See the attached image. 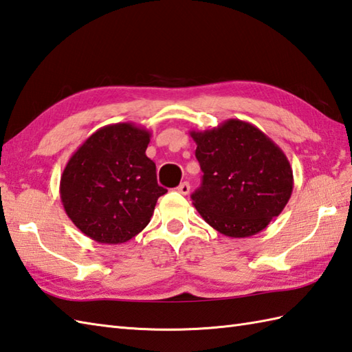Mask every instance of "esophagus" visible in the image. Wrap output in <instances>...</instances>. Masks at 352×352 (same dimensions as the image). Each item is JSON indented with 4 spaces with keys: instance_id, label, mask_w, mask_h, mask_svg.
<instances>
[{
    "instance_id": "34e87169",
    "label": "esophagus",
    "mask_w": 352,
    "mask_h": 352,
    "mask_svg": "<svg viewBox=\"0 0 352 352\" xmlns=\"http://www.w3.org/2000/svg\"><path fill=\"white\" fill-rule=\"evenodd\" d=\"M177 192H181L182 196H186L190 192V184L188 182H182L181 185L177 186Z\"/></svg>"
}]
</instances>
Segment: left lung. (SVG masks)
<instances>
[{
    "label": "left lung",
    "instance_id": "1",
    "mask_svg": "<svg viewBox=\"0 0 352 352\" xmlns=\"http://www.w3.org/2000/svg\"><path fill=\"white\" fill-rule=\"evenodd\" d=\"M190 134L203 171L201 186L191 199L203 220L230 238L262 232L292 194L294 175L283 151L239 119Z\"/></svg>",
    "mask_w": 352,
    "mask_h": 352
}]
</instances>
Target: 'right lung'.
<instances>
[{
	"label": "right lung",
	"mask_w": 352,
	"mask_h": 352,
	"mask_svg": "<svg viewBox=\"0 0 352 352\" xmlns=\"http://www.w3.org/2000/svg\"><path fill=\"white\" fill-rule=\"evenodd\" d=\"M152 134L131 122L107 124L70 156L60 179L67 217L90 239L122 244L151 221L167 190L146 149Z\"/></svg>",
	"instance_id": "right-lung-1"
}]
</instances>
